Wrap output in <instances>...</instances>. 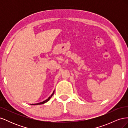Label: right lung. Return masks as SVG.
<instances>
[{
    "label": "right lung",
    "instance_id": "obj_1",
    "mask_svg": "<svg viewBox=\"0 0 128 128\" xmlns=\"http://www.w3.org/2000/svg\"><path fill=\"white\" fill-rule=\"evenodd\" d=\"M54 91H53V94L51 95V96H50L48 98V99H47L46 100H44V101H43L42 102H40V103H37V104H32V105H37V104H45V103H46V102H48V100L50 99V98H51L52 96L53 95V94H54Z\"/></svg>",
    "mask_w": 128,
    "mask_h": 128
}]
</instances>
